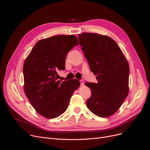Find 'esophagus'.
<instances>
[{
    "mask_svg": "<svg viewBox=\"0 0 150 150\" xmlns=\"http://www.w3.org/2000/svg\"><path fill=\"white\" fill-rule=\"evenodd\" d=\"M80 85H81V86H83L84 85V80H80Z\"/></svg>",
    "mask_w": 150,
    "mask_h": 150,
    "instance_id": "34e87169",
    "label": "esophagus"
}]
</instances>
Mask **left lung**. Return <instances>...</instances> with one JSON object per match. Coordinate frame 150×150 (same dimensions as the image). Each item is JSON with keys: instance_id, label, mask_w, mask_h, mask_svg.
Masks as SVG:
<instances>
[{"instance_id": "1", "label": "left lung", "mask_w": 150, "mask_h": 150, "mask_svg": "<svg viewBox=\"0 0 150 150\" xmlns=\"http://www.w3.org/2000/svg\"><path fill=\"white\" fill-rule=\"evenodd\" d=\"M80 45L98 83H85L91 90L86 102L93 114L107 117L117 112L129 93V65L112 38L96 33L79 35Z\"/></svg>"}]
</instances>
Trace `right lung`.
Wrapping results in <instances>:
<instances>
[{"instance_id":"1","label":"right lung","mask_w":150,"mask_h":150,"mask_svg":"<svg viewBox=\"0 0 150 150\" xmlns=\"http://www.w3.org/2000/svg\"><path fill=\"white\" fill-rule=\"evenodd\" d=\"M79 44L74 35L44 39L36 43L25 61V93L32 106L44 117L53 119L62 114L80 86L75 79L62 83L57 80V71L65 70L67 54Z\"/></svg>"}]
</instances>
